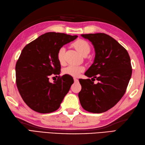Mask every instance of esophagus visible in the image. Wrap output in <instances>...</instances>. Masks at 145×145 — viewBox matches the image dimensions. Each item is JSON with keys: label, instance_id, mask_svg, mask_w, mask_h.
Instances as JSON below:
<instances>
[{"label": "esophagus", "instance_id": "esophagus-1", "mask_svg": "<svg viewBox=\"0 0 145 145\" xmlns=\"http://www.w3.org/2000/svg\"><path fill=\"white\" fill-rule=\"evenodd\" d=\"M73 80H74V81L75 82H78V80L76 78V77H73Z\"/></svg>", "mask_w": 145, "mask_h": 145}]
</instances>
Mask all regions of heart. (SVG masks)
Listing matches in <instances>:
<instances>
[{"label":"heart","mask_w":145,"mask_h":145,"mask_svg":"<svg viewBox=\"0 0 145 145\" xmlns=\"http://www.w3.org/2000/svg\"><path fill=\"white\" fill-rule=\"evenodd\" d=\"M73 45H74L76 50L82 55H83V56L86 55H87L90 51V45L88 44V43L87 41L84 40H76L74 43ZM65 52V47L60 48L59 49V50L58 51L57 58L58 61H59V63L61 64H63L64 63ZM84 70V67H83L82 65H69V66L65 68L63 70V72L64 74L77 76L80 74V73H82Z\"/></svg>","instance_id":"b5f03b06"}]
</instances>
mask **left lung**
Wrapping results in <instances>:
<instances>
[{"instance_id": "left-lung-1", "label": "left lung", "mask_w": 145, "mask_h": 145, "mask_svg": "<svg viewBox=\"0 0 145 145\" xmlns=\"http://www.w3.org/2000/svg\"><path fill=\"white\" fill-rule=\"evenodd\" d=\"M91 42L95 52L93 64L85 75L90 79H79L78 93L83 108L100 113L112 108L123 96L131 76L130 57L116 40L103 33L82 34ZM96 78L99 82L95 84Z\"/></svg>"}]
</instances>
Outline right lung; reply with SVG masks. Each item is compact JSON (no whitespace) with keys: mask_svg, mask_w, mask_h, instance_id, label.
Masks as SVG:
<instances>
[{"mask_svg":"<svg viewBox=\"0 0 145 145\" xmlns=\"http://www.w3.org/2000/svg\"><path fill=\"white\" fill-rule=\"evenodd\" d=\"M77 37L47 32L23 48L15 65L16 84L24 102L33 110L48 113L60 107L73 79L65 74L51 83L49 76L60 74L61 66L57 58L59 49Z\"/></svg>","mask_w":145,"mask_h":145,"instance_id":"add662e5","label":"right lung"}]
</instances>
